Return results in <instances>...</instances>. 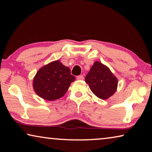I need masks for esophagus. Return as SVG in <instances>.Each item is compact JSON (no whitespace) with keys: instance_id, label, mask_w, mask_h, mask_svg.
Here are the masks:
<instances>
[{"instance_id":"1","label":"esophagus","mask_w":152,"mask_h":152,"mask_svg":"<svg viewBox=\"0 0 152 152\" xmlns=\"http://www.w3.org/2000/svg\"><path fill=\"white\" fill-rule=\"evenodd\" d=\"M83 75H80V76H77V80H83Z\"/></svg>"}]
</instances>
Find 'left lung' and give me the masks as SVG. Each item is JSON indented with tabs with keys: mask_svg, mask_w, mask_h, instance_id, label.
<instances>
[{
	"mask_svg": "<svg viewBox=\"0 0 152 152\" xmlns=\"http://www.w3.org/2000/svg\"><path fill=\"white\" fill-rule=\"evenodd\" d=\"M90 89L101 99H107L114 95L118 87V79L108 68L96 61L86 76Z\"/></svg>",
	"mask_w": 152,
	"mask_h": 152,
	"instance_id": "1",
	"label": "left lung"
}]
</instances>
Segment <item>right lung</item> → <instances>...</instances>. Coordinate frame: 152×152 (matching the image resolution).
I'll list each match as a JSON object with an SVG mask.
<instances>
[{
  "label": "right lung",
  "mask_w": 152,
  "mask_h": 152,
  "mask_svg": "<svg viewBox=\"0 0 152 152\" xmlns=\"http://www.w3.org/2000/svg\"><path fill=\"white\" fill-rule=\"evenodd\" d=\"M74 80L69 68L57 60L38 71L33 80V88L41 98L51 101L62 97Z\"/></svg>",
  "instance_id": "right-lung-1"
}]
</instances>
